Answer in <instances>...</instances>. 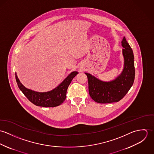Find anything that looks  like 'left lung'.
<instances>
[{
	"label": "left lung",
	"instance_id": "obj_1",
	"mask_svg": "<svg viewBox=\"0 0 154 154\" xmlns=\"http://www.w3.org/2000/svg\"><path fill=\"white\" fill-rule=\"evenodd\" d=\"M121 43L124 48L122 50L124 66L122 73L116 79L106 82L90 73H85L88 77L89 94L97 103L106 104L118 102L126 95L133 85L135 76L133 53L125 37Z\"/></svg>",
	"mask_w": 154,
	"mask_h": 154
}]
</instances>
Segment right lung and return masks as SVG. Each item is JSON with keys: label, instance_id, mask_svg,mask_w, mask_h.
I'll return each instance as SVG.
<instances>
[{"label": "right lung", "instance_id": "add662e5", "mask_svg": "<svg viewBox=\"0 0 154 154\" xmlns=\"http://www.w3.org/2000/svg\"><path fill=\"white\" fill-rule=\"evenodd\" d=\"M78 73L77 71L72 72L57 87L44 92L34 91L25 87L18 79L17 73H15V78L18 87L32 103L37 106L54 107L60 106L65 100L67 88Z\"/></svg>", "mask_w": 154, "mask_h": 154}]
</instances>
